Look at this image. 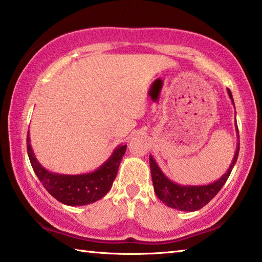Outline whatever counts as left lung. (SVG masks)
Masks as SVG:
<instances>
[{"mask_svg":"<svg viewBox=\"0 0 262 262\" xmlns=\"http://www.w3.org/2000/svg\"><path fill=\"white\" fill-rule=\"evenodd\" d=\"M227 93L229 95V98L231 99V103L234 104V98H232L231 92L227 89ZM235 128L237 139L239 140L238 136V127H237V122L235 121ZM239 152V142H237L236 151L232 158L231 164L227 172L219 178L216 181L208 184H202V185H187V184H180L174 182V181L169 180L160 169L158 164L156 163L154 157L150 155L149 163H150V169H151V177H152V183H154V189L161 202L165 203L168 207L175 208V210L183 211V212H193L201 210L206 204L210 203L212 199L215 197V194L220 191L223 184L229 178L232 168L238 158Z\"/></svg>","mask_w":262,"mask_h":262,"instance_id":"1","label":"left lung"}]
</instances>
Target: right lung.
<instances>
[{"label":"right lung","instance_id":"right-lung-1","mask_svg":"<svg viewBox=\"0 0 262 262\" xmlns=\"http://www.w3.org/2000/svg\"><path fill=\"white\" fill-rule=\"evenodd\" d=\"M126 149V144L118 145L105 163L93 172L78 175L59 174L50 172L39 163L32 149L30 130L27 133V154L36 177L52 197L69 206L88 205L105 196L117 177Z\"/></svg>","mask_w":262,"mask_h":262}]
</instances>
